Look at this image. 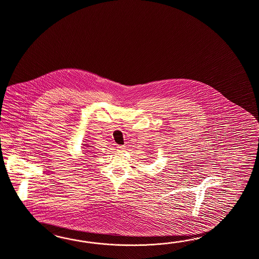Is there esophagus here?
<instances>
[{"mask_svg":"<svg viewBox=\"0 0 259 259\" xmlns=\"http://www.w3.org/2000/svg\"><path fill=\"white\" fill-rule=\"evenodd\" d=\"M125 150L124 146H117V151L118 152H123Z\"/></svg>","mask_w":259,"mask_h":259,"instance_id":"esophagus-1","label":"esophagus"}]
</instances>
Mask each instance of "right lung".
Wrapping results in <instances>:
<instances>
[{
  "instance_id": "1",
  "label": "right lung",
  "mask_w": 259,
  "mask_h": 259,
  "mask_svg": "<svg viewBox=\"0 0 259 259\" xmlns=\"http://www.w3.org/2000/svg\"><path fill=\"white\" fill-rule=\"evenodd\" d=\"M85 140H87V139H85ZM84 142H85V141H84ZM87 142H88V140H87ZM83 146H84V147H83L82 149H84V150H82V153L86 154V153H88V152H90V151H88V149L90 147H92V146H90L89 143H85V144H83Z\"/></svg>"
}]
</instances>
